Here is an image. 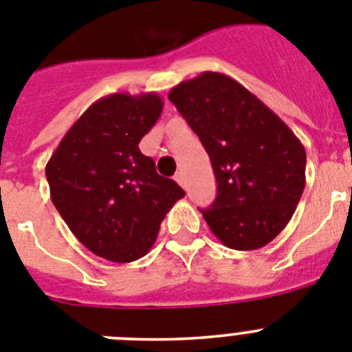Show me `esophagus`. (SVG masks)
Returning a JSON list of instances; mask_svg holds the SVG:
<instances>
[{"mask_svg":"<svg viewBox=\"0 0 352 352\" xmlns=\"http://www.w3.org/2000/svg\"><path fill=\"white\" fill-rule=\"evenodd\" d=\"M174 179H176V182H178L179 185L183 186V188H185V186H186V182H185V174H183L182 170H178V173H176V176H174Z\"/></svg>","mask_w":352,"mask_h":352,"instance_id":"34e87169","label":"esophagus"}]
</instances>
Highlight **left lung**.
Listing matches in <instances>:
<instances>
[{"instance_id":"8db88e82","label":"left lung","mask_w":352,"mask_h":352,"mask_svg":"<svg viewBox=\"0 0 352 352\" xmlns=\"http://www.w3.org/2000/svg\"><path fill=\"white\" fill-rule=\"evenodd\" d=\"M210 155L217 199L201 210L226 247L256 250L291 220L305 188L307 153L280 118L232 77L203 72L169 93Z\"/></svg>"}]
</instances>
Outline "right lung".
<instances>
[{
    "instance_id": "1",
    "label": "right lung",
    "mask_w": 352,
    "mask_h": 352,
    "mask_svg": "<svg viewBox=\"0 0 352 352\" xmlns=\"http://www.w3.org/2000/svg\"><path fill=\"white\" fill-rule=\"evenodd\" d=\"M157 93H113L84 111L45 166L51 199L84 247L113 263L141 259L185 195L139 142L158 121Z\"/></svg>"
}]
</instances>
